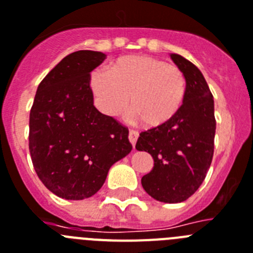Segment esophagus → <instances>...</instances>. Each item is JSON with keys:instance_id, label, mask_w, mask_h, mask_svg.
Segmentation results:
<instances>
[{"instance_id": "esophagus-1", "label": "esophagus", "mask_w": 253, "mask_h": 253, "mask_svg": "<svg viewBox=\"0 0 253 253\" xmlns=\"http://www.w3.org/2000/svg\"><path fill=\"white\" fill-rule=\"evenodd\" d=\"M137 137H139V133H137V131L130 130V132H128V140H130V143L132 144V146H135V144H136Z\"/></svg>"}]
</instances>
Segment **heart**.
<instances>
[{
    "label": "heart",
    "instance_id": "obj_1",
    "mask_svg": "<svg viewBox=\"0 0 253 253\" xmlns=\"http://www.w3.org/2000/svg\"><path fill=\"white\" fill-rule=\"evenodd\" d=\"M90 88L97 108L109 117L126 109L149 128L165 126L179 113L186 94L185 74L179 67L148 55L117 59L109 71L91 73Z\"/></svg>",
    "mask_w": 253,
    "mask_h": 253
}]
</instances>
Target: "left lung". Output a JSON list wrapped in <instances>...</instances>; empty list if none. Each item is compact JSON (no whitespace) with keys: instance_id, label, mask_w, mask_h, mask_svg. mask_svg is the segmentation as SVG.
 <instances>
[{"instance_id":"8db88e82","label":"left lung","mask_w":253,"mask_h":253,"mask_svg":"<svg viewBox=\"0 0 253 253\" xmlns=\"http://www.w3.org/2000/svg\"><path fill=\"white\" fill-rule=\"evenodd\" d=\"M171 59L186 78L182 107L165 126L140 133L136 149L154 159L141 179L144 190L159 202L179 203L198 190L211 166L216 120L213 96L201 71L181 55L171 54Z\"/></svg>"}]
</instances>
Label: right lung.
<instances>
[{
  "label": "right lung",
  "mask_w": 253,
  "mask_h": 253,
  "mask_svg": "<svg viewBox=\"0 0 253 253\" xmlns=\"http://www.w3.org/2000/svg\"><path fill=\"white\" fill-rule=\"evenodd\" d=\"M105 54L65 56L38 84L29 114V152L37 176L60 198L94 195L113 163L132 149L128 128L94 107L91 72Z\"/></svg>",
  "instance_id": "1"
}]
</instances>
